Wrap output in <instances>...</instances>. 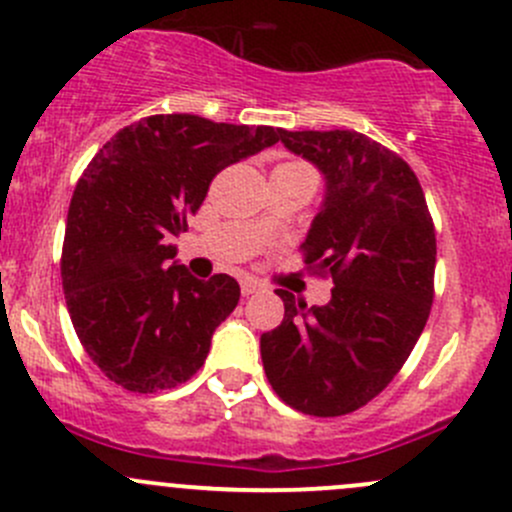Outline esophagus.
<instances>
[{
  "label": "esophagus",
  "instance_id": "obj_1",
  "mask_svg": "<svg viewBox=\"0 0 512 512\" xmlns=\"http://www.w3.org/2000/svg\"><path fill=\"white\" fill-rule=\"evenodd\" d=\"M260 289H262V282H257V280H242V294H245V297H250V294L260 292Z\"/></svg>",
  "mask_w": 512,
  "mask_h": 512
}]
</instances>
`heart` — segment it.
Returning <instances> with one entry per match:
<instances>
[{"label": "heart", "mask_w": 512, "mask_h": 512, "mask_svg": "<svg viewBox=\"0 0 512 512\" xmlns=\"http://www.w3.org/2000/svg\"><path fill=\"white\" fill-rule=\"evenodd\" d=\"M285 165H297V168H307V165H302V163H285Z\"/></svg>", "instance_id": "obj_1"}]
</instances>
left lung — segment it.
Masks as SVG:
<instances>
[{
  "instance_id": "8db88e82",
  "label": "left lung",
  "mask_w": 512,
  "mask_h": 512,
  "mask_svg": "<svg viewBox=\"0 0 512 512\" xmlns=\"http://www.w3.org/2000/svg\"><path fill=\"white\" fill-rule=\"evenodd\" d=\"M294 156L324 175V200L304 240V262L332 275L322 307L285 302L262 334L272 389L309 416H344L389 386L426 327L436 230L414 170L356 131H282Z\"/></svg>"
}]
</instances>
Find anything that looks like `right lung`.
<instances>
[{
	"mask_svg": "<svg viewBox=\"0 0 512 512\" xmlns=\"http://www.w3.org/2000/svg\"><path fill=\"white\" fill-rule=\"evenodd\" d=\"M282 128L190 113L121 128L79 178L66 218L61 280L76 334L118 386L156 394L188 381L237 307L230 275L198 280L175 245L210 180L280 141Z\"/></svg>",
	"mask_w": 512,
	"mask_h": 512,
	"instance_id": "1",
	"label": "right lung"
}]
</instances>
